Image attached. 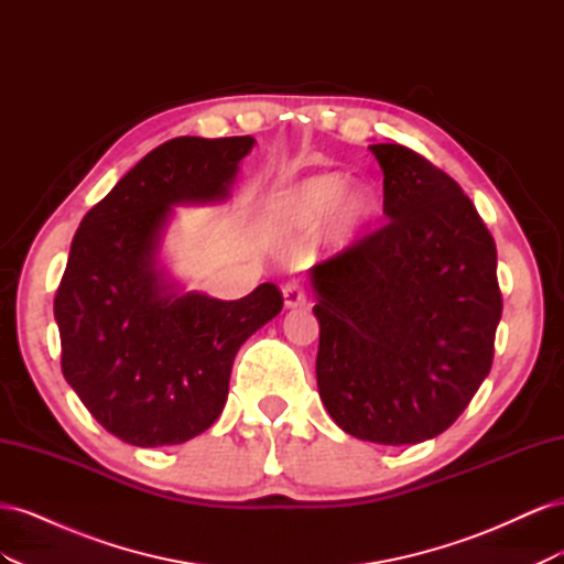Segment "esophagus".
Returning <instances> with one entry per match:
<instances>
[{
    "label": "esophagus",
    "mask_w": 564,
    "mask_h": 564,
    "mask_svg": "<svg viewBox=\"0 0 564 564\" xmlns=\"http://www.w3.org/2000/svg\"><path fill=\"white\" fill-rule=\"evenodd\" d=\"M282 294H284V305H286V308H299V305H305V301H308V294H305V286L299 280L284 282Z\"/></svg>",
    "instance_id": "obj_1"
}]
</instances>
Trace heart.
Returning a JSON list of instances; mask_svg holds the SVG:
<instances>
[{
    "label": "heart",
    "instance_id": "obj_1",
    "mask_svg": "<svg viewBox=\"0 0 564 564\" xmlns=\"http://www.w3.org/2000/svg\"><path fill=\"white\" fill-rule=\"evenodd\" d=\"M344 191V178L327 174V176H315L296 185L294 191H289L280 202V214L289 226L311 232L315 230L324 216H329V235L336 242H346L352 237L365 220L373 214V197L365 187H357L352 193H346L339 202L335 199ZM335 209L332 210L330 207Z\"/></svg>",
    "mask_w": 564,
    "mask_h": 564
}]
</instances>
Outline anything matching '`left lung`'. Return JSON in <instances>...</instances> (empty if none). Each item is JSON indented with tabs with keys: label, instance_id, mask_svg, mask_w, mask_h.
<instances>
[{
	"label": "left lung",
	"instance_id": "left-lung-1",
	"mask_svg": "<svg viewBox=\"0 0 564 564\" xmlns=\"http://www.w3.org/2000/svg\"><path fill=\"white\" fill-rule=\"evenodd\" d=\"M369 150L388 220L313 265L317 388L348 435L416 445L449 429L491 369L497 245L433 162L400 143Z\"/></svg>",
	"mask_w": 564,
	"mask_h": 564
}]
</instances>
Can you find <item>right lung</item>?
I'll return each mask as SVG.
<instances>
[{
  "mask_svg": "<svg viewBox=\"0 0 564 564\" xmlns=\"http://www.w3.org/2000/svg\"><path fill=\"white\" fill-rule=\"evenodd\" d=\"M251 135H178L89 209L56 289L65 381L91 416L135 447L181 445L224 412L245 340L282 311L265 282L240 301L176 294L155 268L172 204L228 197Z\"/></svg>",
  "mask_w": 564,
  "mask_h": 564,
  "instance_id": "obj_1",
  "label": "right lung"
}]
</instances>
